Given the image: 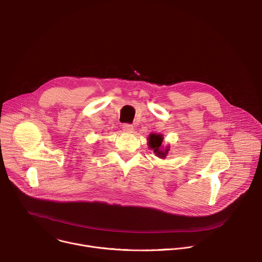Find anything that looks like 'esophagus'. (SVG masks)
<instances>
[{"instance_id":"esophagus-1","label":"esophagus","mask_w":262,"mask_h":262,"mask_svg":"<svg viewBox=\"0 0 262 262\" xmlns=\"http://www.w3.org/2000/svg\"><path fill=\"white\" fill-rule=\"evenodd\" d=\"M122 129L124 133H133L134 132V126L132 124H123Z\"/></svg>"}]
</instances>
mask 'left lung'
<instances>
[{"instance_id":"obj_1","label":"left lung","mask_w":262,"mask_h":262,"mask_svg":"<svg viewBox=\"0 0 262 262\" xmlns=\"http://www.w3.org/2000/svg\"><path fill=\"white\" fill-rule=\"evenodd\" d=\"M149 142H148V146L149 148L154 149V152L161 159L166 158V156L168 155L169 151V147H167L165 150H163L162 148V143H163V136L162 135H157V134H150L148 138Z\"/></svg>"}]
</instances>
